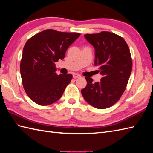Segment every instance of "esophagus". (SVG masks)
Wrapping results in <instances>:
<instances>
[{
	"instance_id": "34e87169",
	"label": "esophagus",
	"mask_w": 153,
	"mask_h": 153,
	"mask_svg": "<svg viewBox=\"0 0 153 153\" xmlns=\"http://www.w3.org/2000/svg\"><path fill=\"white\" fill-rule=\"evenodd\" d=\"M81 77V76L79 74H76V73H75V74H73V77L74 79H77V78H79V77Z\"/></svg>"
}]
</instances>
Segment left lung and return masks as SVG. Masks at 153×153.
<instances>
[{"label": "left lung", "instance_id": "8db88e82", "mask_svg": "<svg viewBox=\"0 0 153 153\" xmlns=\"http://www.w3.org/2000/svg\"><path fill=\"white\" fill-rule=\"evenodd\" d=\"M84 37L95 48V65L102 77L100 82L93 83L92 78L86 77L87 85L82 94L95 108H109L118 101L128 85L132 70L129 47L122 37L108 31Z\"/></svg>", "mask_w": 153, "mask_h": 153}]
</instances>
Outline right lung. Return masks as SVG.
<instances>
[{
  "instance_id": "obj_1",
  "label": "right lung",
  "mask_w": 153,
  "mask_h": 153,
  "mask_svg": "<svg viewBox=\"0 0 153 153\" xmlns=\"http://www.w3.org/2000/svg\"><path fill=\"white\" fill-rule=\"evenodd\" d=\"M80 36L46 30L28 39L20 62L22 84L28 97L37 105L47 106L59 100L72 75L56 73L55 62L64 58L68 48Z\"/></svg>"
}]
</instances>
